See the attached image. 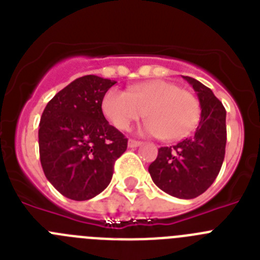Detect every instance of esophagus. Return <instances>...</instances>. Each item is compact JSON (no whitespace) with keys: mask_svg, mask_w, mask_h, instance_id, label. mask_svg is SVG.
Wrapping results in <instances>:
<instances>
[{"mask_svg":"<svg viewBox=\"0 0 260 260\" xmlns=\"http://www.w3.org/2000/svg\"><path fill=\"white\" fill-rule=\"evenodd\" d=\"M142 144V142L139 141H134V139H130L127 143V146L130 147V148H135V147H139Z\"/></svg>","mask_w":260,"mask_h":260,"instance_id":"34e87169","label":"esophagus"}]
</instances>
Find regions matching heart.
<instances>
[{
  "mask_svg": "<svg viewBox=\"0 0 260 260\" xmlns=\"http://www.w3.org/2000/svg\"><path fill=\"white\" fill-rule=\"evenodd\" d=\"M105 118L118 130H127L133 122L148 117L142 133L162 141L182 139L197 126L201 114L198 100L189 91L167 80H151L128 88L108 89L102 100Z\"/></svg>",
  "mask_w": 260,
  "mask_h": 260,
  "instance_id": "obj_1",
  "label": "heart"
}]
</instances>
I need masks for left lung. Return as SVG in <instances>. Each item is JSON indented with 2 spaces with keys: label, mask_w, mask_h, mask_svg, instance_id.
<instances>
[{
  "label": "left lung",
  "mask_w": 260,
  "mask_h": 260,
  "mask_svg": "<svg viewBox=\"0 0 260 260\" xmlns=\"http://www.w3.org/2000/svg\"><path fill=\"white\" fill-rule=\"evenodd\" d=\"M192 86L201 103V121L190 138L176 146L158 148L148 167L151 178L167 194L192 199L203 194L221 169L226 144V112L219 99L199 80L183 77Z\"/></svg>",
  "instance_id": "left-lung-1"
}]
</instances>
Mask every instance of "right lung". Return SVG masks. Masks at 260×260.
<instances>
[{
  "instance_id": "obj_1",
  "label": "right lung",
  "mask_w": 260,
  "mask_h": 260,
  "mask_svg": "<svg viewBox=\"0 0 260 260\" xmlns=\"http://www.w3.org/2000/svg\"><path fill=\"white\" fill-rule=\"evenodd\" d=\"M116 83L98 75L78 78L56 93L41 114V167L66 198L88 201L107 189L114 161L127 148V139L102 112L103 96Z\"/></svg>"
}]
</instances>
